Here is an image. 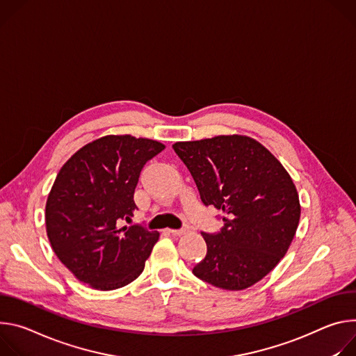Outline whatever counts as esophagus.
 Here are the masks:
<instances>
[{"label":"esophagus","instance_id":"esophagus-1","mask_svg":"<svg viewBox=\"0 0 356 356\" xmlns=\"http://www.w3.org/2000/svg\"><path fill=\"white\" fill-rule=\"evenodd\" d=\"M185 232H186L185 229H170V233L174 234V236H181V234H184Z\"/></svg>","mask_w":356,"mask_h":356}]
</instances>
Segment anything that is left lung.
<instances>
[{"instance_id":"obj_1","label":"left lung","mask_w":356,"mask_h":356,"mask_svg":"<svg viewBox=\"0 0 356 356\" xmlns=\"http://www.w3.org/2000/svg\"><path fill=\"white\" fill-rule=\"evenodd\" d=\"M205 207L222 211L216 233L201 232L207 256L196 277L223 290H245L287 253L300 220L291 177L267 148L246 136H218L172 145Z\"/></svg>"}]
</instances>
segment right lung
Masks as SVG:
<instances>
[{"mask_svg":"<svg viewBox=\"0 0 356 356\" xmlns=\"http://www.w3.org/2000/svg\"><path fill=\"white\" fill-rule=\"evenodd\" d=\"M164 148L148 138L106 136L60 168L47 201V233L58 259L82 283L115 290L143 273L160 233L118 223L138 209L134 191L140 174Z\"/></svg>","mask_w":356,"mask_h":356,"instance_id":"1","label":"right lung"}]
</instances>
